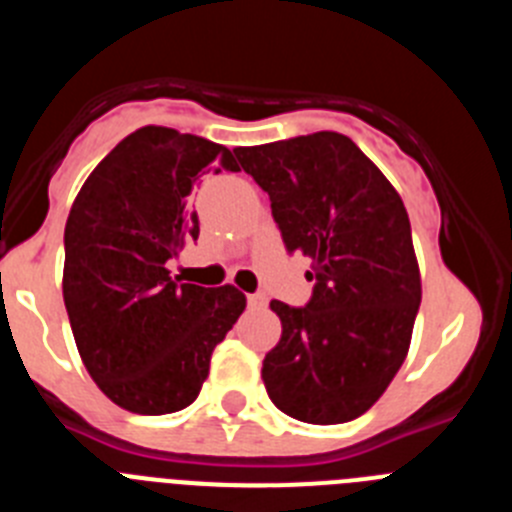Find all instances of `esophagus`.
Masks as SVG:
<instances>
[{
  "instance_id": "obj_1",
  "label": "esophagus",
  "mask_w": 512,
  "mask_h": 512,
  "mask_svg": "<svg viewBox=\"0 0 512 512\" xmlns=\"http://www.w3.org/2000/svg\"><path fill=\"white\" fill-rule=\"evenodd\" d=\"M248 307H253V310H264L266 297L264 295H248Z\"/></svg>"
}]
</instances>
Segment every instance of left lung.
<instances>
[{
	"label": "left lung",
	"instance_id": "obj_1",
	"mask_svg": "<svg viewBox=\"0 0 512 512\" xmlns=\"http://www.w3.org/2000/svg\"><path fill=\"white\" fill-rule=\"evenodd\" d=\"M269 194L289 253L312 259L305 307L271 300L282 338L264 359L266 392L289 418H359L408 356L420 274L408 210L382 171L341 133L235 148Z\"/></svg>",
	"mask_w": 512,
	"mask_h": 512
}]
</instances>
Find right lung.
<instances>
[{"label":"right lung","instance_id":"1","mask_svg":"<svg viewBox=\"0 0 512 512\" xmlns=\"http://www.w3.org/2000/svg\"><path fill=\"white\" fill-rule=\"evenodd\" d=\"M233 151L171 128L135 130L81 187L63 233V302L99 390L138 415L197 400L210 356L246 307L235 287L182 284L169 261L200 238L192 192Z\"/></svg>","mask_w":512,"mask_h":512}]
</instances>
